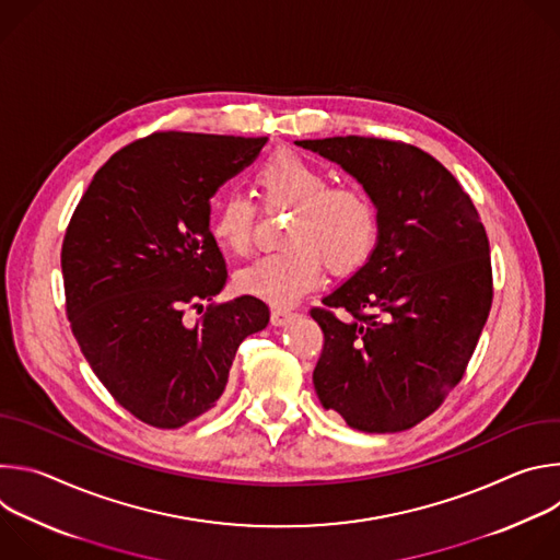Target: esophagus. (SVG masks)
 Segmentation results:
<instances>
[{
    "label": "esophagus",
    "instance_id": "1",
    "mask_svg": "<svg viewBox=\"0 0 560 560\" xmlns=\"http://www.w3.org/2000/svg\"><path fill=\"white\" fill-rule=\"evenodd\" d=\"M294 316H296L294 312L277 307V310H272V316H270V318H272V326H288Z\"/></svg>",
    "mask_w": 560,
    "mask_h": 560
}]
</instances>
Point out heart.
<instances>
[{
  "mask_svg": "<svg viewBox=\"0 0 560 560\" xmlns=\"http://www.w3.org/2000/svg\"><path fill=\"white\" fill-rule=\"evenodd\" d=\"M253 184L270 208H290L283 244L288 250L266 255L236 275V288L270 305H292L322 281L324 264L335 277H350L374 255L381 214L359 186H330V175L292 150H277L255 168ZM255 206L244 197L214 203L210 234L234 255L253 238Z\"/></svg>",
  "mask_w": 560,
  "mask_h": 560,
  "instance_id": "b5f03b06",
  "label": "heart"
}]
</instances>
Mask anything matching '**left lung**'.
I'll return each mask as SVG.
<instances>
[{
    "instance_id": "1",
    "label": "left lung",
    "mask_w": 560,
    "mask_h": 560,
    "mask_svg": "<svg viewBox=\"0 0 560 560\" xmlns=\"http://www.w3.org/2000/svg\"><path fill=\"white\" fill-rule=\"evenodd\" d=\"M294 143L339 164L381 214L370 261L310 312L326 339L312 374L318 401L361 432L410 430L463 378L488 322L486 228L421 148L357 135ZM332 308L351 316L341 323Z\"/></svg>"
}]
</instances>
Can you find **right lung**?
Wrapping results in <instances>:
<instances>
[{
	"instance_id": "right-lung-1",
	"label": "right lung",
	"mask_w": 560,
	"mask_h": 560,
	"mask_svg": "<svg viewBox=\"0 0 560 560\" xmlns=\"http://www.w3.org/2000/svg\"><path fill=\"white\" fill-rule=\"evenodd\" d=\"M268 137L154 132L115 152L79 201L61 246L72 335L115 401L175 430L219 401L236 348L270 322L255 296L208 305L228 279L210 199Z\"/></svg>"
}]
</instances>
